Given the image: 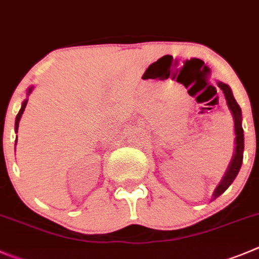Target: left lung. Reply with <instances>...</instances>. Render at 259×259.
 Returning a JSON list of instances; mask_svg holds the SVG:
<instances>
[{
  "label": "left lung",
  "instance_id": "left-lung-1",
  "mask_svg": "<svg viewBox=\"0 0 259 259\" xmlns=\"http://www.w3.org/2000/svg\"><path fill=\"white\" fill-rule=\"evenodd\" d=\"M218 85L219 88L223 90L224 95H225L228 107L234 118V128H235V152H234V156L233 159H231L230 165H229V168L228 170H226L225 176H224L223 181L220 182V184L216 187L215 192H213L212 201L218 198L219 196H221V194L230 187V184L233 183L234 179L236 178L239 170H240V166H242L243 151H244V135H243L242 127V109H240L239 104L236 103L235 98H234L233 93H231L230 86L221 82V81H219Z\"/></svg>",
  "mask_w": 259,
  "mask_h": 259
}]
</instances>
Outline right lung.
Segmentation results:
<instances>
[{
    "mask_svg": "<svg viewBox=\"0 0 259 259\" xmlns=\"http://www.w3.org/2000/svg\"><path fill=\"white\" fill-rule=\"evenodd\" d=\"M31 90H33V86H30V88L28 89V95L30 94L31 93ZM26 104H28V99H25L23 102V104H21V108H20V110H19V113H17V115H16V120H15V131L17 132V128H19V122H20V118H21V115H23V113H24V110H25V107H26Z\"/></svg>",
    "mask_w": 259,
    "mask_h": 259,
    "instance_id": "1",
    "label": "right lung"
}]
</instances>
